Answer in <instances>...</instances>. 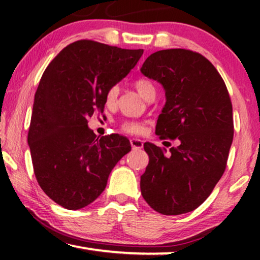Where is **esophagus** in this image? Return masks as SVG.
<instances>
[{
    "instance_id": "esophagus-1",
    "label": "esophagus",
    "mask_w": 260,
    "mask_h": 260,
    "mask_svg": "<svg viewBox=\"0 0 260 260\" xmlns=\"http://www.w3.org/2000/svg\"><path fill=\"white\" fill-rule=\"evenodd\" d=\"M131 146L133 149L139 150V149L143 148V142H142V140H140V139H131Z\"/></svg>"
}]
</instances>
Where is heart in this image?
<instances>
[{"mask_svg": "<svg viewBox=\"0 0 260 260\" xmlns=\"http://www.w3.org/2000/svg\"><path fill=\"white\" fill-rule=\"evenodd\" d=\"M135 88L136 90L139 91V94L144 99L149 93H152V91H156V88L153 86V83L150 80H147V79H140L135 82ZM118 94H119V87L118 86H112L109 88L107 91V95H105V100H107L108 104H113L117 101ZM122 131L127 132V133L131 134H140L141 132L143 131V126L138 121H132L127 120L121 124Z\"/></svg>", "mask_w": 260, "mask_h": 260, "instance_id": "heart-1", "label": "heart"}]
</instances>
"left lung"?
<instances>
[{
    "label": "left lung",
    "instance_id": "left-lung-1",
    "mask_svg": "<svg viewBox=\"0 0 260 260\" xmlns=\"http://www.w3.org/2000/svg\"><path fill=\"white\" fill-rule=\"evenodd\" d=\"M141 72L165 90L156 134L180 142L169 152L144 143L149 164L141 175V193L161 214L190 212L225 172L234 135L230 94L211 61L191 50L153 52Z\"/></svg>",
    "mask_w": 260,
    "mask_h": 260
}]
</instances>
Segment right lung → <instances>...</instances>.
<instances>
[{
    "label": "right lung",
    "mask_w": 260,
    "mask_h": 260,
    "mask_svg": "<svg viewBox=\"0 0 260 260\" xmlns=\"http://www.w3.org/2000/svg\"><path fill=\"white\" fill-rule=\"evenodd\" d=\"M142 54L143 49L80 40L64 48L43 73L27 141L35 178L63 208L79 210L93 203L113 167L131 151L124 136L98 138L88 118L103 112L109 88L131 72Z\"/></svg>",
    "instance_id": "1"
}]
</instances>
